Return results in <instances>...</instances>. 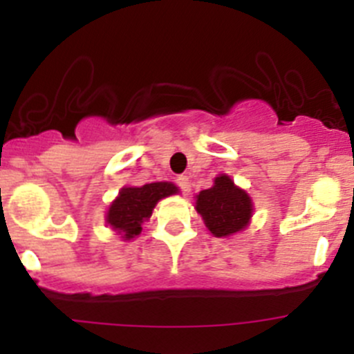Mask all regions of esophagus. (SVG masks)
<instances>
[{
  "label": "esophagus",
  "instance_id": "1",
  "mask_svg": "<svg viewBox=\"0 0 354 354\" xmlns=\"http://www.w3.org/2000/svg\"><path fill=\"white\" fill-rule=\"evenodd\" d=\"M176 185L181 188L183 194H188V192H190V180H188V176H178Z\"/></svg>",
  "mask_w": 354,
  "mask_h": 354
}]
</instances>
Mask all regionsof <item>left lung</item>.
<instances>
[{
  "label": "left lung",
  "mask_w": 354,
  "mask_h": 354,
  "mask_svg": "<svg viewBox=\"0 0 354 354\" xmlns=\"http://www.w3.org/2000/svg\"><path fill=\"white\" fill-rule=\"evenodd\" d=\"M195 209L214 236L226 238L248 226L253 203L227 174H221L214 180V187L197 195Z\"/></svg>",
  "instance_id": "left-lung-1"
}]
</instances>
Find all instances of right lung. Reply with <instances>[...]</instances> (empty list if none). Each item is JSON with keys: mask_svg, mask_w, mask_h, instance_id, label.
I'll use <instances>...</instances> for the list:
<instances>
[{"mask_svg": "<svg viewBox=\"0 0 354 354\" xmlns=\"http://www.w3.org/2000/svg\"><path fill=\"white\" fill-rule=\"evenodd\" d=\"M174 194H178L176 185L167 181L121 188L120 195L109 205L106 223L121 234V238L131 240L142 233V224L152 216L156 203Z\"/></svg>", "mask_w": 354, "mask_h": 354, "instance_id": "obj_1", "label": "right lung"}]
</instances>
